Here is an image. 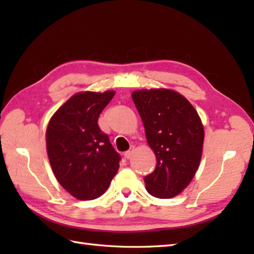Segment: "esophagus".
Wrapping results in <instances>:
<instances>
[{"label": "esophagus", "mask_w": 254, "mask_h": 254, "mask_svg": "<svg viewBox=\"0 0 254 254\" xmlns=\"http://www.w3.org/2000/svg\"><path fill=\"white\" fill-rule=\"evenodd\" d=\"M133 152H134V146H131V147H130V149L127 150V152L124 153V157H126L127 159H130V158L132 157V154H133Z\"/></svg>", "instance_id": "34e87169"}]
</instances>
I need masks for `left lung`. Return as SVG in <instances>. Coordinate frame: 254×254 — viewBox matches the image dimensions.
Returning a JSON list of instances; mask_svg holds the SVG:
<instances>
[{
	"label": "left lung",
	"instance_id": "1",
	"mask_svg": "<svg viewBox=\"0 0 254 254\" xmlns=\"http://www.w3.org/2000/svg\"><path fill=\"white\" fill-rule=\"evenodd\" d=\"M132 99L157 161L155 170L144 178L146 190L159 198L174 197L189 186L201 161V119L190 102L175 90H136Z\"/></svg>",
	"mask_w": 254,
	"mask_h": 254
}]
</instances>
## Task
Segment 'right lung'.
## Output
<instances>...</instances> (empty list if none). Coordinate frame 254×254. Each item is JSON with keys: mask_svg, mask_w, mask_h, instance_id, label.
I'll return each mask as SVG.
<instances>
[{"mask_svg": "<svg viewBox=\"0 0 254 254\" xmlns=\"http://www.w3.org/2000/svg\"><path fill=\"white\" fill-rule=\"evenodd\" d=\"M113 96L112 90L78 93L59 108L48 124L47 152L53 174L82 201L102 195L119 169L120 155L97 123Z\"/></svg>", "mask_w": 254, "mask_h": 254, "instance_id": "add662e5", "label": "right lung"}]
</instances>
